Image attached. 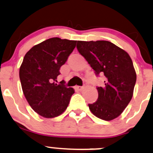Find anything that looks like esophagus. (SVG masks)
I'll return each mask as SVG.
<instances>
[{
  "instance_id": "34e87169",
  "label": "esophagus",
  "mask_w": 153,
  "mask_h": 153,
  "mask_svg": "<svg viewBox=\"0 0 153 153\" xmlns=\"http://www.w3.org/2000/svg\"><path fill=\"white\" fill-rule=\"evenodd\" d=\"M75 89H76V90H78V91H82V89H83V87L77 85V86H75Z\"/></svg>"
}]
</instances>
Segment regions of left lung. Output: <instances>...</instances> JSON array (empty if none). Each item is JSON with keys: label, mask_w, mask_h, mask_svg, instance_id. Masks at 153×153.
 Wrapping results in <instances>:
<instances>
[{"label": "left lung", "mask_w": 153, "mask_h": 153, "mask_svg": "<svg viewBox=\"0 0 153 153\" xmlns=\"http://www.w3.org/2000/svg\"><path fill=\"white\" fill-rule=\"evenodd\" d=\"M77 49L96 72L104 75L105 86L97 87L99 98L88 104L94 115L113 120L124 111L134 92L137 75L126 51L108 41H78Z\"/></svg>", "instance_id": "8db88e82"}]
</instances>
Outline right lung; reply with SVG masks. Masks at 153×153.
Listing matches in <instances>:
<instances>
[{
  "instance_id": "right-lung-1",
  "label": "right lung",
  "mask_w": 153,
  "mask_h": 153,
  "mask_svg": "<svg viewBox=\"0 0 153 153\" xmlns=\"http://www.w3.org/2000/svg\"><path fill=\"white\" fill-rule=\"evenodd\" d=\"M77 41L54 37L30 49L19 69L23 93L32 109L45 118L62 114L70 103L73 88L55 83Z\"/></svg>"
}]
</instances>
